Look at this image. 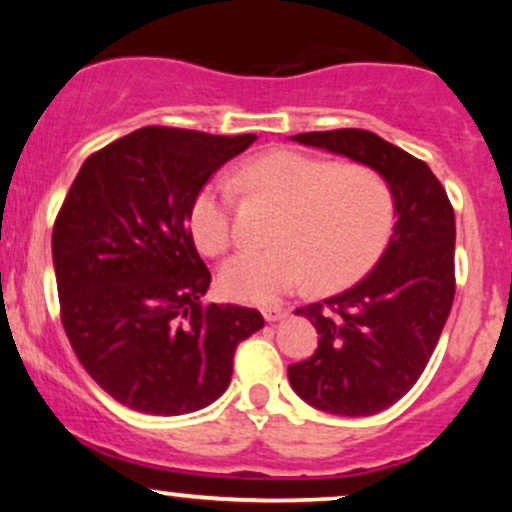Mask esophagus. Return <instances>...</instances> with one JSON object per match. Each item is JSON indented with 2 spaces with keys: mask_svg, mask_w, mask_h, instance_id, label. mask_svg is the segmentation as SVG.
<instances>
[{
  "mask_svg": "<svg viewBox=\"0 0 512 512\" xmlns=\"http://www.w3.org/2000/svg\"><path fill=\"white\" fill-rule=\"evenodd\" d=\"M262 315H264V320H267L269 325H272V322L284 320V317L289 315V310H284V308H264Z\"/></svg>",
  "mask_w": 512,
  "mask_h": 512,
  "instance_id": "1",
  "label": "esophagus"
}]
</instances>
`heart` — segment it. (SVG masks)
<instances>
[{
	"label": "heart",
	"instance_id": "heart-1",
	"mask_svg": "<svg viewBox=\"0 0 512 512\" xmlns=\"http://www.w3.org/2000/svg\"><path fill=\"white\" fill-rule=\"evenodd\" d=\"M243 182L284 204L286 214L276 223L274 248L240 250L223 262L219 289L233 301L274 305L308 284L320 293L342 291L390 245L395 192L375 168L279 149L250 161ZM187 226L204 255H221L233 240L231 187L204 182Z\"/></svg>",
	"mask_w": 512,
	"mask_h": 512
}]
</instances>
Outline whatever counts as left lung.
Returning a JSON list of instances; mask_svg holds the SVG:
<instances>
[{"label": "left lung", "instance_id": "1", "mask_svg": "<svg viewBox=\"0 0 512 512\" xmlns=\"http://www.w3.org/2000/svg\"><path fill=\"white\" fill-rule=\"evenodd\" d=\"M293 142L375 168L395 192L397 223L373 272L322 303L298 308L320 334L289 366L293 392L337 416L378 414L424 373L455 298V211L424 161L366 129L305 132Z\"/></svg>", "mask_w": 512, "mask_h": 512}]
</instances>
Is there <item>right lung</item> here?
Segmentation results:
<instances>
[{"label": "right lung", "mask_w": 512, "mask_h": 512, "mask_svg": "<svg viewBox=\"0 0 512 512\" xmlns=\"http://www.w3.org/2000/svg\"><path fill=\"white\" fill-rule=\"evenodd\" d=\"M255 134L142 127L91 154L52 228L62 325L76 358L125 407L180 416L216 402L255 308L202 305L211 284L187 228L192 197Z\"/></svg>", "instance_id": "obj_1"}]
</instances>
